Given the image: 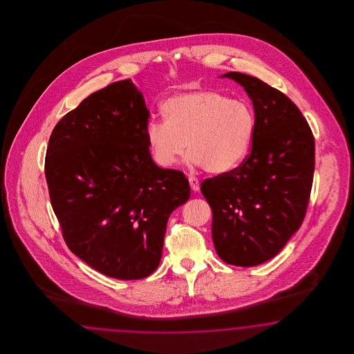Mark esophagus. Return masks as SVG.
<instances>
[{
    "instance_id": "34e87169",
    "label": "esophagus",
    "mask_w": 354,
    "mask_h": 354,
    "mask_svg": "<svg viewBox=\"0 0 354 354\" xmlns=\"http://www.w3.org/2000/svg\"><path fill=\"white\" fill-rule=\"evenodd\" d=\"M188 180H189V185H191L192 191H194V192L200 191V182H198V179L196 176H189Z\"/></svg>"
}]
</instances>
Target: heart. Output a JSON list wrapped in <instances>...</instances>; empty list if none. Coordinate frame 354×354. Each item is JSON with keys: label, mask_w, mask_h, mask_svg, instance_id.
Wrapping results in <instances>:
<instances>
[{"label": "heart", "mask_w": 354, "mask_h": 354, "mask_svg": "<svg viewBox=\"0 0 354 354\" xmlns=\"http://www.w3.org/2000/svg\"><path fill=\"white\" fill-rule=\"evenodd\" d=\"M165 122H150L147 142L153 161L170 169L182 158L205 171H230L243 161L254 136L253 109L215 91L198 89L169 97L161 107Z\"/></svg>", "instance_id": "1"}]
</instances>
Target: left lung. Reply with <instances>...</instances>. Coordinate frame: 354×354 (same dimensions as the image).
<instances>
[{"label":"left lung","instance_id":"8db88e82","mask_svg":"<svg viewBox=\"0 0 354 354\" xmlns=\"http://www.w3.org/2000/svg\"><path fill=\"white\" fill-rule=\"evenodd\" d=\"M250 97L252 150L231 171L205 179L215 250L228 265L249 268L275 257L304 222L310 198L315 142L300 109L254 76L227 73Z\"/></svg>","mask_w":354,"mask_h":354}]
</instances>
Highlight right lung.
Segmentation results:
<instances>
[{
  "instance_id": "1",
  "label": "right lung",
  "mask_w": 354,
  "mask_h": 354,
  "mask_svg": "<svg viewBox=\"0 0 354 354\" xmlns=\"http://www.w3.org/2000/svg\"><path fill=\"white\" fill-rule=\"evenodd\" d=\"M149 110L131 80L86 97L50 135L45 178L68 249L110 278L149 277L172 212L191 194L179 170L158 167Z\"/></svg>"
}]
</instances>
